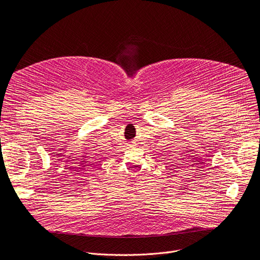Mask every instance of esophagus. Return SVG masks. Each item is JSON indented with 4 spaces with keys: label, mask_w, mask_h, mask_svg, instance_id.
Instances as JSON below:
<instances>
[{
    "label": "esophagus",
    "mask_w": 260,
    "mask_h": 260,
    "mask_svg": "<svg viewBox=\"0 0 260 260\" xmlns=\"http://www.w3.org/2000/svg\"><path fill=\"white\" fill-rule=\"evenodd\" d=\"M132 144H134V142H132Z\"/></svg>",
    "instance_id": "obj_1"
}]
</instances>
